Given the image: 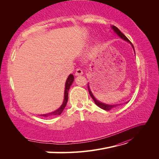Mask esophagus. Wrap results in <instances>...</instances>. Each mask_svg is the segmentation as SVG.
Masks as SVG:
<instances>
[{
    "instance_id": "obj_1",
    "label": "esophagus",
    "mask_w": 159,
    "mask_h": 159,
    "mask_svg": "<svg viewBox=\"0 0 159 159\" xmlns=\"http://www.w3.org/2000/svg\"><path fill=\"white\" fill-rule=\"evenodd\" d=\"M83 74V71L80 68H78L75 71V75H81Z\"/></svg>"
}]
</instances>
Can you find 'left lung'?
<instances>
[{
  "instance_id": "obj_1",
  "label": "left lung",
  "mask_w": 159,
  "mask_h": 159,
  "mask_svg": "<svg viewBox=\"0 0 159 159\" xmlns=\"http://www.w3.org/2000/svg\"><path fill=\"white\" fill-rule=\"evenodd\" d=\"M111 29H113V30L114 31V32H115V34H117V36H119L120 38H121V39H123V40H124L125 41H126V42H129V44H131V45L132 46L133 48V50H134V48L133 45L132 44V43H131V42H130V40L128 39V38H127L125 36V35L123 34L121 31H120L116 26H111ZM88 88L89 93V94H90V95H91V98H92V99H93V101H94V102L95 103V104L97 105L98 107H99L101 109H102L105 110V111H109V110H111V109H114V108H115V107H117V106H119V105H121V104L109 105V104H105V103H104L100 102L99 101H98L97 99H96V98L94 97L93 94L92 93V92H91V89H90V88H89V83H88ZM128 103V102H126V103Z\"/></svg>"
}]
</instances>
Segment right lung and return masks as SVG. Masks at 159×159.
<instances>
[{
  "instance_id": "right-lung-1",
  "label": "right lung",
  "mask_w": 159,
  "mask_h": 159,
  "mask_svg": "<svg viewBox=\"0 0 159 159\" xmlns=\"http://www.w3.org/2000/svg\"><path fill=\"white\" fill-rule=\"evenodd\" d=\"M74 80V75L72 74H70L68 79H67L66 81V84H65V90H64V102L63 103L61 104V106L60 107V108L57 109V110L54 111L52 113H48V114H43L41 115V116L43 117H50V116H55V115H60L62 111H63L66 105L67 104V102H68V91L70 89V86L71 85L72 83Z\"/></svg>"
}]
</instances>
